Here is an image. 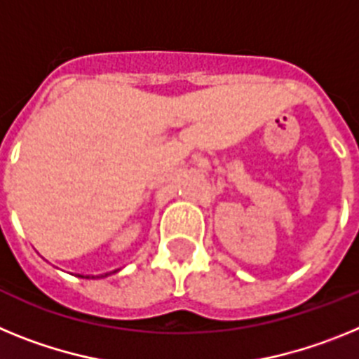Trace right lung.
<instances>
[{
    "label": "right lung",
    "mask_w": 359,
    "mask_h": 359,
    "mask_svg": "<svg viewBox=\"0 0 359 359\" xmlns=\"http://www.w3.org/2000/svg\"><path fill=\"white\" fill-rule=\"evenodd\" d=\"M102 277H107V273H106V275H102ZM88 278H90V277H88Z\"/></svg>",
    "instance_id": "obj_1"
}]
</instances>
